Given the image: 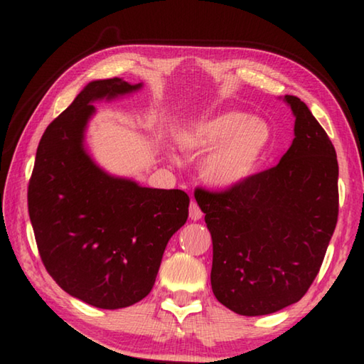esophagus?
<instances>
[{
  "label": "esophagus",
  "instance_id": "obj_1",
  "mask_svg": "<svg viewBox=\"0 0 364 364\" xmlns=\"http://www.w3.org/2000/svg\"><path fill=\"white\" fill-rule=\"evenodd\" d=\"M189 218L194 220V221L202 218V210L194 200H191V204H189Z\"/></svg>",
  "mask_w": 364,
  "mask_h": 364
}]
</instances>
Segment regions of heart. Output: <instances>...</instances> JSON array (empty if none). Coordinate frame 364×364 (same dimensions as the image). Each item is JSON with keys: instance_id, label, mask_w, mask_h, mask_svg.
<instances>
[{"instance_id": "heart-1", "label": "heart", "mask_w": 364, "mask_h": 364, "mask_svg": "<svg viewBox=\"0 0 364 364\" xmlns=\"http://www.w3.org/2000/svg\"><path fill=\"white\" fill-rule=\"evenodd\" d=\"M176 139L189 154L212 151L202 162V180L215 189H231L257 171L271 144V128L262 119L225 110L191 120Z\"/></svg>"}]
</instances>
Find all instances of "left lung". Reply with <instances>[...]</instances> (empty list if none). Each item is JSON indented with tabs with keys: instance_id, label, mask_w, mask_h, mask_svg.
<instances>
[{
	"instance_id": "1",
	"label": "left lung",
	"mask_w": 364,
	"mask_h": 364,
	"mask_svg": "<svg viewBox=\"0 0 364 364\" xmlns=\"http://www.w3.org/2000/svg\"><path fill=\"white\" fill-rule=\"evenodd\" d=\"M295 125L279 164L225 191L194 197L212 234V291L237 315L299 301L319 273L338 215L336 149L305 102L284 96Z\"/></svg>"
}]
</instances>
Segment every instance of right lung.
<instances>
[{
  "instance_id": "right-lung-1",
  "label": "right lung",
  "mask_w": 364,
  "mask_h": 364,
  "mask_svg": "<svg viewBox=\"0 0 364 364\" xmlns=\"http://www.w3.org/2000/svg\"><path fill=\"white\" fill-rule=\"evenodd\" d=\"M141 86L122 78L86 85L43 133L28 183V215L46 271L72 297L104 310L151 292L170 237L188 220L184 191L110 176L85 151L91 102Z\"/></svg>"
}]
</instances>
